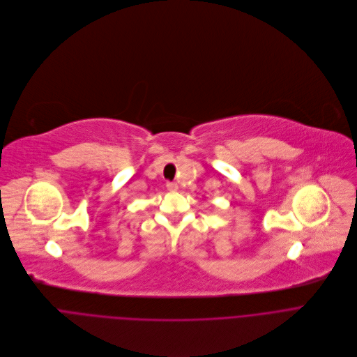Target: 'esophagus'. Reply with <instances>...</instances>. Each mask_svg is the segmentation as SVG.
Wrapping results in <instances>:
<instances>
[{"instance_id":"esophagus-1","label":"esophagus","mask_w":357,"mask_h":357,"mask_svg":"<svg viewBox=\"0 0 357 357\" xmlns=\"http://www.w3.org/2000/svg\"><path fill=\"white\" fill-rule=\"evenodd\" d=\"M167 189H168L169 192H176V190H178V185H176L175 182H168V183H167Z\"/></svg>"}]
</instances>
